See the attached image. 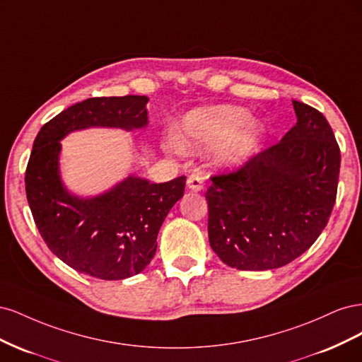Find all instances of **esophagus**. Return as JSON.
<instances>
[{"label": "esophagus", "instance_id": "1", "mask_svg": "<svg viewBox=\"0 0 362 362\" xmlns=\"http://www.w3.org/2000/svg\"><path fill=\"white\" fill-rule=\"evenodd\" d=\"M187 189L192 192H201L204 189L202 177H199V175H196V173H192L187 178Z\"/></svg>", "mask_w": 362, "mask_h": 362}]
</instances>
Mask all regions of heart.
<instances>
[{"instance_id":"obj_1","label":"heart","mask_w":362,"mask_h":362,"mask_svg":"<svg viewBox=\"0 0 362 362\" xmlns=\"http://www.w3.org/2000/svg\"><path fill=\"white\" fill-rule=\"evenodd\" d=\"M264 136V127L246 108L237 105L199 107L184 116L180 134L170 136L172 151H206L217 148L216 160L223 168L243 166Z\"/></svg>"}]
</instances>
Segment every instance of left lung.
<instances>
[{
	"mask_svg": "<svg viewBox=\"0 0 362 362\" xmlns=\"http://www.w3.org/2000/svg\"><path fill=\"white\" fill-rule=\"evenodd\" d=\"M298 122L279 144L233 173L217 175L205 193L210 246L226 266L272 270L308 250L337 198L339 148L326 117L293 101Z\"/></svg>",
	"mask_w": 362,
	"mask_h": 362,
	"instance_id": "1",
	"label": "left lung"
}]
</instances>
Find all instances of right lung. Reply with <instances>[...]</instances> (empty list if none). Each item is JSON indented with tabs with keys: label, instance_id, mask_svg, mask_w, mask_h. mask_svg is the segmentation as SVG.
Instances as JSON below:
<instances>
[{
	"label": "right lung",
	"instance_id": "obj_1",
	"mask_svg": "<svg viewBox=\"0 0 362 362\" xmlns=\"http://www.w3.org/2000/svg\"><path fill=\"white\" fill-rule=\"evenodd\" d=\"M146 96L89 98L43 125L33 144L25 192L39 233L54 255L74 270L117 281L144 270L157 250V235L184 194L185 177L154 184L129 175L110 190L83 198L60 175V140L78 129L133 131L148 125Z\"/></svg>",
	"mask_w": 362,
	"mask_h": 362
}]
</instances>
